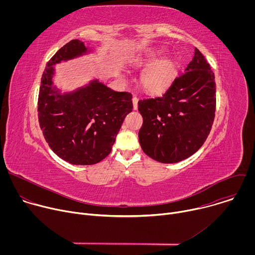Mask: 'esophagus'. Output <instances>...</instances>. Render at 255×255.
Listing matches in <instances>:
<instances>
[{
  "instance_id": "esophagus-1",
  "label": "esophagus",
  "mask_w": 255,
  "mask_h": 255,
  "mask_svg": "<svg viewBox=\"0 0 255 255\" xmlns=\"http://www.w3.org/2000/svg\"><path fill=\"white\" fill-rule=\"evenodd\" d=\"M132 102H133V109H134V110H137V108H138V98L137 97H133Z\"/></svg>"
}]
</instances>
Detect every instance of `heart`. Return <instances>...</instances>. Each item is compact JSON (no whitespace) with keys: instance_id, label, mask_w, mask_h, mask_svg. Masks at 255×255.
Returning <instances> with one entry per match:
<instances>
[{"instance_id":"1","label":"heart","mask_w":255,"mask_h":255,"mask_svg":"<svg viewBox=\"0 0 255 255\" xmlns=\"http://www.w3.org/2000/svg\"><path fill=\"white\" fill-rule=\"evenodd\" d=\"M165 54V49L153 48L138 56L135 60L136 66L148 67L141 77L142 88L148 94L159 95L165 92L177 75L178 62L171 57L162 60Z\"/></svg>"}]
</instances>
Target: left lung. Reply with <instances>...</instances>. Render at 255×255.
<instances>
[{"mask_svg": "<svg viewBox=\"0 0 255 255\" xmlns=\"http://www.w3.org/2000/svg\"><path fill=\"white\" fill-rule=\"evenodd\" d=\"M143 118L138 137L145 154L162 163H175L197 152L206 141L215 118L214 72L195 48L185 74L155 99L140 100Z\"/></svg>", "mask_w": 255, "mask_h": 255, "instance_id": "8db88e82", "label": "left lung"}]
</instances>
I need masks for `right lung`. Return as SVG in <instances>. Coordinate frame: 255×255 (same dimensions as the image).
<instances>
[{
	"instance_id": "add662e5",
	"label": "right lung",
	"mask_w": 255,
	"mask_h": 255,
	"mask_svg": "<svg viewBox=\"0 0 255 255\" xmlns=\"http://www.w3.org/2000/svg\"><path fill=\"white\" fill-rule=\"evenodd\" d=\"M94 52L74 39L47 62L38 97V119L52 151L71 164L90 165L110 154L116 136L132 109V95L116 92L98 79L71 92L54 85L55 64Z\"/></svg>"
}]
</instances>
